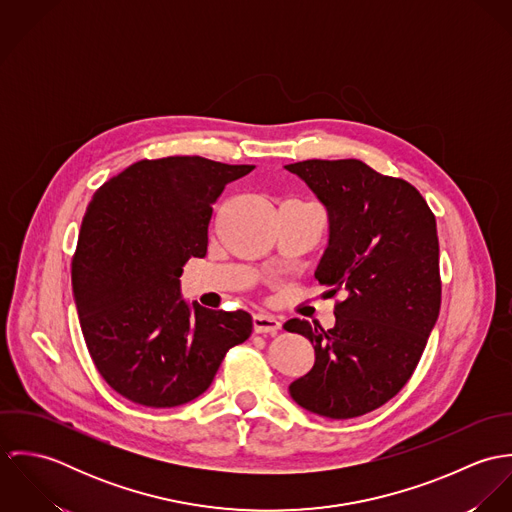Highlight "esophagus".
I'll return each instance as SVG.
<instances>
[{"label": "esophagus", "mask_w": 512, "mask_h": 512, "mask_svg": "<svg viewBox=\"0 0 512 512\" xmlns=\"http://www.w3.org/2000/svg\"><path fill=\"white\" fill-rule=\"evenodd\" d=\"M252 325L256 333H278L282 329V323L270 313H254Z\"/></svg>", "instance_id": "obj_1"}]
</instances>
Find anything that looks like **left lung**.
Wrapping results in <instances>:
<instances>
[{"label":"left lung","instance_id":"left-lung-1","mask_svg":"<svg viewBox=\"0 0 512 512\" xmlns=\"http://www.w3.org/2000/svg\"><path fill=\"white\" fill-rule=\"evenodd\" d=\"M286 169L327 211L329 240L315 278L345 293L333 329L305 319L284 325L315 349L290 396L323 418H357L402 390L438 321L436 217L416 187L359 159H307Z\"/></svg>","mask_w":512,"mask_h":512}]
</instances>
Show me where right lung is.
Listing matches in <instances>:
<instances>
[{
    "mask_svg": "<svg viewBox=\"0 0 512 512\" xmlns=\"http://www.w3.org/2000/svg\"><path fill=\"white\" fill-rule=\"evenodd\" d=\"M254 165L199 155L138 161L86 207L73 258V295L88 353L124 398L173 408L199 398L250 313L213 311L181 295L189 258H203L213 203Z\"/></svg>",
    "mask_w": 512,
    "mask_h": 512,
    "instance_id": "obj_1",
    "label": "right lung"
}]
</instances>
